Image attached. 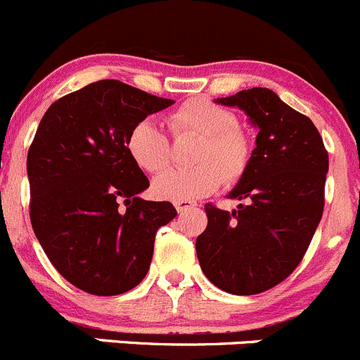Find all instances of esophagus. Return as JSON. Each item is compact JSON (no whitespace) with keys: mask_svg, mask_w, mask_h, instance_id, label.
Returning a JSON list of instances; mask_svg holds the SVG:
<instances>
[{"mask_svg":"<svg viewBox=\"0 0 360 360\" xmlns=\"http://www.w3.org/2000/svg\"><path fill=\"white\" fill-rule=\"evenodd\" d=\"M194 207H196V203H194V201H187V200L174 201V208L178 210V214H184V212L191 210V208H194Z\"/></svg>","mask_w":360,"mask_h":360,"instance_id":"1","label":"esophagus"}]
</instances>
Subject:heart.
I'll list each match as a JSON object with an SVG mask.
<instances>
[{
  "instance_id": "obj_1",
  "label": "heart",
  "mask_w": 360,
  "mask_h": 360,
  "mask_svg": "<svg viewBox=\"0 0 360 360\" xmlns=\"http://www.w3.org/2000/svg\"><path fill=\"white\" fill-rule=\"evenodd\" d=\"M174 136L200 138L189 169H171L152 184L153 196L169 201L205 198L226 184L238 182L248 171L252 143L248 132L237 125L233 111L208 101L191 98L178 105L167 118ZM127 152L139 169L160 173L171 159L169 141L152 120H143L127 136Z\"/></svg>"
}]
</instances>
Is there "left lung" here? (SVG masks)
Listing matches in <instances>:
<instances>
[{
  "label": "left lung",
  "mask_w": 360,
  "mask_h": 360,
  "mask_svg": "<svg viewBox=\"0 0 360 360\" xmlns=\"http://www.w3.org/2000/svg\"><path fill=\"white\" fill-rule=\"evenodd\" d=\"M215 102L242 109L258 136L248 171L229 193L244 203L231 212L205 205L208 224L196 238L198 259L217 288L255 295L302 262L323 214L328 153L314 123L269 88Z\"/></svg>",
  "instance_id": "1"
}]
</instances>
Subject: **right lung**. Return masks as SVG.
<instances>
[{"label": "right lung", "instance_id": "add662e5", "mask_svg": "<svg viewBox=\"0 0 360 360\" xmlns=\"http://www.w3.org/2000/svg\"><path fill=\"white\" fill-rule=\"evenodd\" d=\"M171 104L104 79L58 98L40 120L26 162L30 219L47 258L75 288L120 295L145 279L157 229L176 210L139 198L150 182L127 152V136Z\"/></svg>", "mask_w": 360, "mask_h": 360}]
</instances>
